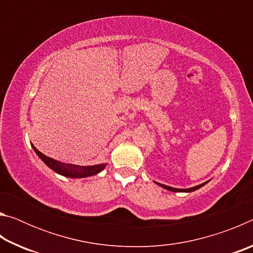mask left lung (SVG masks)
Segmentation results:
<instances>
[{
  "label": "left lung",
  "instance_id": "left-lung-1",
  "mask_svg": "<svg viewBox=\"0 0 253 253\" xmlns=\"http://www.w3.org/2000/svg\"><path fill=\"white\" fill-rule=\"evenodd\" d=\"M208 182H209V181H208ZM208 182L202 183V184H200V185H198V186H194V187H191V188H174V187H170V186H168V185H164V184H161V183H157V182H156V184H158V185H160V186L164 187V188H166V190H169V191H172V192H193V191L199 190L200 187L204 186L205 184H207Z\"/></svg>",
  "mask_w": 253,
  "mask_h": 253
}]
</instances>
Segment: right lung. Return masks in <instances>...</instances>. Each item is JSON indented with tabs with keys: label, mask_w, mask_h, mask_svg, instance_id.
<instances>
[{
	"label": "right lung",
	"mask_w": 253,
	"mask_h": 253,
	"mask_svg": "<svg viewBox=\"0 0 253 253\" xmlns=\"http://www.w3.org/2000/svg\"><path fill=\"white\" fill-rule=\"evenodd\" d=\"M32 147L34 149V152L37 153V155L43 161V163L46 166H49V168L52 170H54L55 173L63 175V176H67V177L83 178V177L92 176V175H96L99 172H101L107 165V164H98V165H92V166H80V165L68 164V163L58 162L53 160V158L43 155V154L38 151L33 145Z\"/></svg>",
	"instance_id": "1"
}]
</instances>
